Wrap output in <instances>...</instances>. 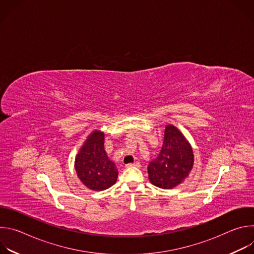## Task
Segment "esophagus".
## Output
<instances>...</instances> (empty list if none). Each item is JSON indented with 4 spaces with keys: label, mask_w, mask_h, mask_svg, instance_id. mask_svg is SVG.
I'll return each mask as SVG.
<instances>
[{
    "label": "esophagus",
    "mask_w": 254,
    "mask_h": 254,
    "mask_svg": "<svg viewBox=\"0 0 254 254\" xmlns=\"http://www.w3.org/2000/svg\"><path fill=\"white\" fill-rule=\"evenodd\" d=\"M139 163L138 162H135V163H132V164H127V165H126V167L127 168H139Z\"/></svg>",
    "instance_id": "esophagus-1"
}]
</instances>
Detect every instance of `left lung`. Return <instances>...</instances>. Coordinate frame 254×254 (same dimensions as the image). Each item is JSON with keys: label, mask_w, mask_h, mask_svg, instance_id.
I'll return each instance as SVG.
<instances>
[{"label": "left lung", "mask_w": 254, "mask_h": 254, "mask_svg": "<svg viewBox=\"0 0 254 254\" xmlns=\"http://www.w3.org/2000/svg\"><path fill=\"white\" fill-rule=\"evenodd\" d=\"M194 165V154L188 139L173 125H167L159 156L149 164L150 182L161 189L182 184Z\"/></svg>", "instance_id": "left-lung-1"}]
</instances>
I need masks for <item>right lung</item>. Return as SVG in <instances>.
Masks as SVG:
<instances>
[{"mask_svg":"<svg viewBox=\"0 0 254 254\" xmlns=\"http://www.w3.org/2000/svg\"><path fill=\"white\" fill-rule=\"evenodd\" d=\"M104 134L93 130L79 149L74 168L81 183L92 191H103L116 184L118 169L103 147Z\"/></svg>","mask_w":254,"mask_h":254,"instance_id":"right-lung-1","label":"right lung"}]
</instances>
